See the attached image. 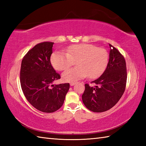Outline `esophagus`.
Segmentation results:
<instances>
[{
	"mask_svg": "<svg viewBox=\"0 0 146 146\" xmlns=\"http://www.w3.org/2000/svg\"><path fill=\"white\" fill-rule=\"evenodd\" d=\"M75 84V83L74 82H71V83H70V86H73Z\"/></svg>",
	"mask_w": 146,
	"mask_h": 146,
	"instance_id": "esophagus-1",
	"label": "esophagus"
}]
</instances>
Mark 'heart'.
Returning <instances> with one entry per match:
<instances>
[{"label": "heart", "instance_id": "obj_1", "mask_svg": "<svg viewBox=\"0 0 146 146\" xmlns=\"http://www.w3.org/2000/svg\"><path fill=\"white\" fill-rule=\"evenodd\" d=\"M66 53L54 52L51 61L56 70L63 71L71 66L76 61L75 68L67 70L62 74L64 82H75L86 76L94 79L100 76L108 63V53L106 49L90 44H78L70 46Z\"/></svg>", "mask_w": 146, "mask_h": 146}]
</instances>
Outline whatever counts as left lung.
Segmentation results:
<instances>
[{"instance_id": "8db88e82", "label": "left lung", "mask_w": 146, "mask_h": 146, "mask_svg": "<svg viewBox=\"0 0 146 146\" xmlns=\"http://www.w3.org/2000/svg\"><path fill=\"white\" fill-rule=\"evenodd\" d=\"M109 61L104 73L92 83L95 87L85 84L82 100L94 112H103L112 108L124 93L127 82L125 60L112 45L109 44Z\"/></svg>"}]
</instances>
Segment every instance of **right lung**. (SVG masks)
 <instances>
[{"mask_svg": "<svg viewBox=\"0 0 146 146\" xmlns=\"http://www.w3.org/2000/svg\"><path fill=\"white\" fill-rule=\"evenodd\" d=\"M53 44L43 42L36 44L24 56L20 71L21 88L27 101L45 113L60 108L70 88L69 83L52 84L60 78L50 61Z\"/></svg>", "mask_w": 146, "mask_h": 146, "instance_id": "obj_1", "label": "right lung"}]
</instances>
